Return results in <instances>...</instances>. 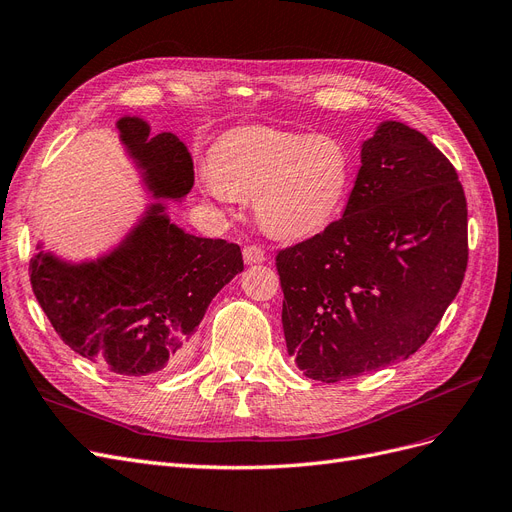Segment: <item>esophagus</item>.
Segmentation results:
<instances>
[{"instance_id":"esophagus-1","label":"esophagus","mask_w":512,"mask_h":512,"mask_svg":"<svg viewBox=\"0 0 512 512\" xmlns=\"http://www.w3.org/2000/svg\"><path fill=\"white\" fill-rule=\"evenodd\" d=\"M242 257L246 266H253V263H263L266 261V253H263L261 246L257 244H246L242 249Z\"/></svg>"}]
</instances>
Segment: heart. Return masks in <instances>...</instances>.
<instances>
[{"label":"heart","mask_w":512,"mask_h":512,"mask_svg":"<svg viewBox=\"0 0 512 512\" xmlns=\"http://www.w3.org/2000/svg\"><path fill=\"white\" fill-rule=\"evenodd\" d=\"M352 181L354 156L342 139L251 126L215 141L204 192L221 202L253 198L263 230L274 238L301 240L337 219Z\"/></svg>","instance_id":"b5f03b06"}]
</instances>
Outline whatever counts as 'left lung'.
I'll return each mask as SVG.
<instances>
[{
    "label": "left lung",
    "mask_w": 512,
    "mask_h": 512,
    "mask_svg": "<svg viewBox=\"0 0 512 512\" xmlns=\"http://www.w3.org/2000/svg\"><path fill=\"white\" fill-rule=\"evenodd\" d=\"M466 263L456 168L422 132L382 122L344 217L276 257L287 352L327 384L405 361L456 299Z\"/></svg>",
    "instance_id": "8db88e82"
}]
</instances>
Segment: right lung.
<instances>
[{
	"label": "right lung",
	"mask_w": 512,
	"mask_h": 512,
	"mask_svg": "<svg viewBox=\"0 0 512 512\" xmlns=\"http://www.w3.org/2000/svg\"><path fill=\"white\" fill-rule=\"evenodd\" d=\"M120 143L156 198L111 251L69 261L37 242L31 287L63 342L124 377L173 371L213 297L244 270L240 246L187 234L170 221L168 202L194 187V162L173 132L149 137L139 116L116 122Z\"/></svg>",
	"instance_id": "1"
}]
</instances>
